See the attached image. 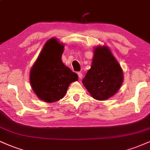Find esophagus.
Instances as JSON below:
<instances>
[{"instance_id": "obj_1", "label": "esophagus", "mask_w": 150, "mask_h": 150, "mask_svg": "<svg viewBox=\"0 0 150 150\" xmlns=\"http://www.w3.org/2000/svg\"><path fill=\"white\" fill-rule=\"evenodd\" d=\"M77 75H78L79 78L82 79V73H81V72H78V73H77Z\"/></svg>"}]
</instances>
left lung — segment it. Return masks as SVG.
<instances>
[{
    "instance_id": "obj_1",
    "label": "left lung",
    "mask_w": 150,
    "mask_h": 150,
    "mask_svg": "<svg viewBox=\"0 0 150 150\" xmlns=\"http://www.w3.org/2000/svg\"><path fill=\"white\" fill-rule=\"evenodd\" d=\"M123 82V70L109 48H94L91 68L82 81L92 97L106 100L118 92Z\"/></svg>"
}]
</instances>
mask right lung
I'll use <instances>...</instances> for the list:
<instances>
[{
	"instance_id": "right-lung-1",
	"label": "right lung",
	"mask_w": 150,
	"mask_h": 150,
	"mask_svg": "<svg viewBox=\"0 0 150 150\" xmlns=\"http://www.w3.org/2000/svg\"><path fill=\"white\" fill-rule=\"evenodd\" d=\"M64 44L56 38L49 39L30 70V85L41 100L52 103L63 99L68 87L78 76L61 60Z\"/></svg>"
}]
</instances>
